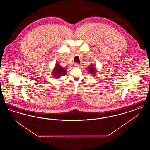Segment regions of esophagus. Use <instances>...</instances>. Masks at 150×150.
<instances>
[{
    "mask_svg": "<svg viewBox=\"0 0 150 150\" xmlns=\"http://www.w3.org/2000/svg\"><path fill=\"white\" fill-rule=\"evenodd\" d=\"M74 65L76 67H79L80 66V64H75Z\"/></svg>",
    "mask_w": 150,
    "mask_h": 150,
    "instance_id": "esophagus-1",
    "label": "esophagus"
}]
</instances>
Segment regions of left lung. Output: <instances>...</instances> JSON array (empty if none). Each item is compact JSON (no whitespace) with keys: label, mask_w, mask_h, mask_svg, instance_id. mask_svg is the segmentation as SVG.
I'll list each match as a JSON object with an SVG mask.
<instances>
[{"label":"left lung","mask_w":150,"mask_h":150,"mask_svg":"<svg viewBox=\"0 0 150 150\" xmlns=\"http://www.w3.org/2000/svg\"><path fill=\"white\" fill-rule=\"evenodd\" d=\"M87 71L89 74H91L92 75V76H96V72H97L96 71V67H95V65L93 64H91L88 66V67L87 69Z\"/></svg>","instance_id":"obj_1"}]
</instances>
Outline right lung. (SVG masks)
<instances>
[{
    "label": "right lung",
    "instance_id": "obj_1",
    "mask_svg": "<svg viewBox=\"0 0 150 150\" xmlns=\"http://www.w3.org/2000/svg\"><path fill=\"white\" fill-rule=\"evenodd\" d=\"M66 69L67 68H64L62 67L58 62H57L54 67L52 70V73L53 74L52 75L54 78H59L61 76L66 75Z\"/></svg>",
    "mask_w": 150,
    "mask_h": 150
}]
</instances>
